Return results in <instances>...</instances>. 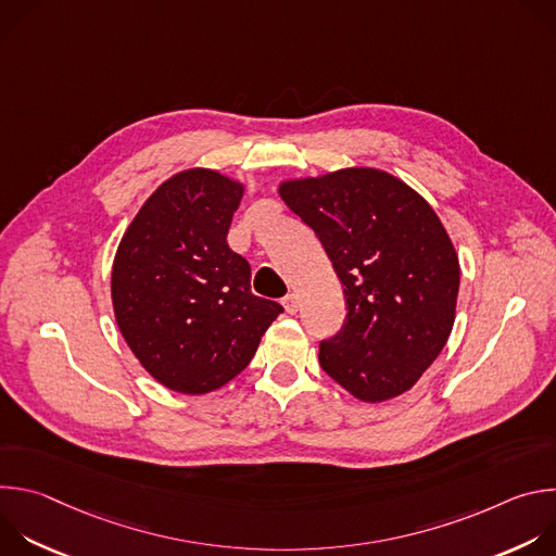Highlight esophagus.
Returning <instances> with one entry per match:
<instances>
[{
    "instance_id": "34e87169",
    "label": "esophagus",
    "mask_w": 556,
    "mask_h": 556,
    "mask_svg": "<svg viewBox=\"0 0 556 556\" xmlns=\"http://www.w3.org/2000/svg\"><path fill=\"white\" fill-rule=\"evenodd\" d=\"M281 303H283V307H286L288 314H296V309H299V299H296V294H286Z\"/></svg>"
}]
</instances>
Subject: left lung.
<instances>
[{"label": "left lung", "mask_w": 556, "mask_h": 556, "mask_svg": "<svg viewBox=\"0 0 556 556\" xmlns=\"http://www.w3.org/2000/svg\"><path fill=\"white\" fill-rule=\"evenodd\" d=\"M281 200L319 237L348 301L343 330L319 363L354 399L409 391L455 321L459 262L431 204L371 167L283 180Z\"/></svg>", "instance_id": "left-lung-1"}]
</instances>
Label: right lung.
<instances>
[{
    "label": "right lung",
    "instance_id": "right-lung-1",
    "mask_svg": "<svg viewBox=\"0 0 556 556\" xmlns=\"http://www.w3.org/2000/svg\"><path fill=\"white\" fill-rule=\"evenodd\" d=\"M242 195L244 185L219 172H180L147 198L118 244V330L149 376L172 391L224 387L283 312L251 292V266L226 242Z\"/></svg>",
    "mask_w": 556,
    "mask_h": 556
}]
</instances>
